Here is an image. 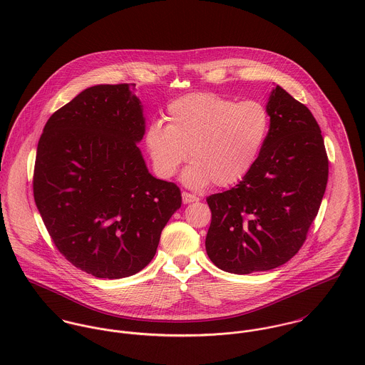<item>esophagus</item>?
Returning <instances> with one entry per match:
<instances>
[{
    "mask_svg": "<svg viewBox=\"0 0 365 365\" xmlns=\"http://www.w3.org/2000/svg\"><path fill=\"white\" fill-rule=\"evenodd\" d=\"M182 200L185 204H189V202H197L199 197L196 195H192V193H187V192H183L182 193Z\"/></svg>",
    "mask_w": 365,
    "mask_h": 365,
    "instance_id": "esophagus-1",
    "label": "esophagus"
}]
</instances>
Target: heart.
Here are the masks:
<instances>
[{
	"mask_svg": "<svg viewBox=\"0 0 365 365\" xmlns=\"http://www.w3.org/2000/svg\"><path fill=\"white\" fill-rule=\"evenodd\" d=\"M163 122H153L145 144L157 173L169 179L186 161L182 180L189 187L214 182L227 187L242 180L257 161L270 131L267 108L257 101L237 102L193 92L173 99Z\"/></svg>",
	"mask_w": 365,
	"mask_h": 365,
	"instance_id": "b5f03b06",
	"label": "heart"
}]
</instances>
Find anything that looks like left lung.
I'll return each mask as SVG.
<instances>
[{
	"label": "left lung",
	"instance_id": "left-lung-1",
	"mask_svg": "<svg viewBox=\"0 0 365 365\" xmlns=\"http://www.w3.org/2000/svg\"><path fill=\"white\" fill-rule=\"evenodd\" d=\"M266 108L270 131L255 166L235 187L207 197V255L234 274L287 263L305 242L327 185L324 137L311 110L279 85Z\"/></svg>",
	"mask_w": 365,
	"mask_h": 365
}]
</instances>
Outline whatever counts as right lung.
I'll return each instance as SVG.
<instances>
[{
	"label": "right lung",
	"mask_w": 365,
	"mask_h": 365,
	"mask_svg": "<svg viewBox=\"0 0 365 365\" xmlns=\"http://www.w3.org/2000/svg\"><path fill=\"white\" fill-rule=\"evenodd\" d=\"M131 85H95L54 112L38 144L34 196L60 253L98 279H123L155 256L179 187L154 178Z\"/></svg>",
	"instance_id": "obj_1"
}]
</instances>
